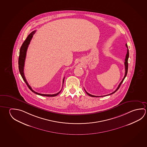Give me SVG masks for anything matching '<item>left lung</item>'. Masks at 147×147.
Here are the masks:
<instances>
[{"label":"left lung","instance_id":"1","mask_svg":"<svg viewBox=\"0 0 147 147\" xmlns=\"http://www.w3.org/2000/svg\"><path fill=\"white\" fill-rule=\"evenodd\" d=\"M125 46H126V47L127 48V54H126V56H125V76L123 77V80H122V81L120 82V84H119L118 85V87H117V88L116 89L115 91L113 92H112V93L111 94H108V95H104V96H95V95H92L91 94H89L88 93V92H87L86 90H85V89H84V91L85 92H86V93H87L89 96H90L91 97H102V96H108V95H111V94H113V93H114L115 92L117 91V90H118V89L119 88V87H120V85L121 84L123 83V80H125V77H126V76H127V69H128V63H127V60H128V58H129V49H128V47H127V44L126 43L125 44Z\"/></svg>","mask_w":147,"mask_h":147}]
</instances>
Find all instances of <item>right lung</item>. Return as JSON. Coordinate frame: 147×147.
<instances>
[{
	"label": "right lung",
	"instance_id": "1",
	"mask_svg": "<svg viewBox=\"0 0 147 147\" xmlns=\"http://www.w3.org/2000/svg\"><path fill=\"white\" fill-rule=\"evenodd\" d=\"M36 32V31H34L31 32L30 34H29V35L27 37L26 39L24 40V43H22V47L20 49V56H19V59H18V67H19V70H20V75L22 76V79L24 80V82H26V84H27V86L28 87L29 89H30V90H31L34 93L37 94V95H39L41 96H48V97H53L56 96H57L58 94L60 93V92L61 91L62 89L59 92L57 93L54 94H40V93H38L34 91L33 90H32L31 87L30 86V85L28 84V82H27V80L25 78L24 76V62H25V59H26V53H27V49L28 48L29 44L30 43V41L31 40L33 36V35L35 34V33ZM64 80H65V77L63 78V82H64ZM63 89V88H62Z\"/></svg>",
	"mask_w": 147,
	"mask_h": 147
}]
</instances>
